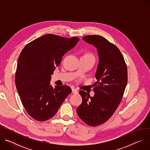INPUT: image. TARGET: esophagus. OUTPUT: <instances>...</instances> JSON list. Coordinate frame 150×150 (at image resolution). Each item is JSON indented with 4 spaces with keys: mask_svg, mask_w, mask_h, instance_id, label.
I'll use <instances>...</instances> for the list:
<instances>
[{
    "mask_svg": "<svg viewBox=\"0 0 150 150\" xmlns=\"http://www.w3.org/2000/svg\"><path fill=\"white\" fill-rule=\"evenodd\" d=\"M72 93L74 94H76L78 93V91L76 90H75V88H72Z\"/></svg>",
    "mask_w": 150,
    "mask_h": 150,
    "instance_id": "1",
    "label": "esophagus"
}]
</instances>
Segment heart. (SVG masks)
<instances>
[{"mask_svg":"<svg viewBox=\"0 0 150 150\" xmlns=\"http://www.w3.org/2000/svg\"><path fill=\"white\" fill-rule=\"evenodd\" d=\"M83 56H88V57H93L94 58V56L92 54L90 53H85Z\"/></svg>","mask_w":150,"mask_h":150,"instance_id":"b5f03b06","label":"heart"}]
</instances>
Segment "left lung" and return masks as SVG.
<instances>
[{
    "instance_id": "left-lung-1",
    "label": "left lung",
    "mask_w": 150,
    "mask_h": 150,
    "mask_svg": "<svg viewBox=\"0 0 150 150\" xmlns=\"http://www.w3.org/2000/svg\"><path fill=\"white\" fill-rule=\"evenodd\" d=\"M82 39L97 49L99 63L96 74L94 97L79 91L82 102L76 109L79 118L91 126L108 121L120 103L127 82V70L119 49L102 36L90 35Z\"/></svg>"
}]
</instances>
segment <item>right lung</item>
Here are the masks:
<instances>
[{"mask_svg": "<svg viewBox=\"0 0 150 150\" xmlns=\"http://www.w3.org/2000/svg\"><path fill=\"white\" fill-rule=\"evenodd\" d=\"M52 34L38 37L21 52L15 72V85L28 115L38 121L52 118L72 90L68 85H50L51 75L63 56L79 41Z\"/></svg>", "mask_w": 150, "mask_h": 150, "instance_id": "obj_1", "label": "right lung"}]
</instances>
